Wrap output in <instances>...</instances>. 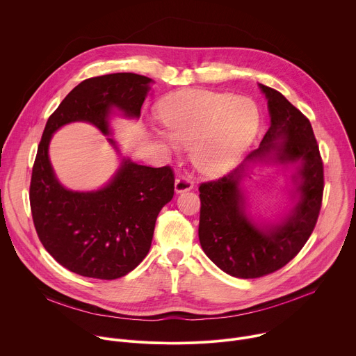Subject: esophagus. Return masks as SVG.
<instances>
[{
  "label": "esophagus",
  "instance_id": "esophagus-1",
  "mask_svg": "<svg viewBox=\"0 0 356 356\" xmlns=\"http://www.w3.org/2000/svg\"><path fill=\"white\" fill-rule=\"evenodd\" d=\"M191 188H193V181L188 180L187 177H179V179H176V181H175V191H176L177 194L184 193V191H188V190H191Z\"/></svg>",
  "mask_w": 356,
  "mask_h": 356
}]
</instances>
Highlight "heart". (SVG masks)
<instances>
[{"mask_svg":"<svg viewBox=\"0 0 356 356\" xmlns=\"http://www.w3.org/2000/svg\"><path fill=\"white\" fill-rule=\"evenodd\" d=\"M158 117L166 129L147 134L165 150L190 147L193 165L206 175H221L235 166L255 142L262 114L249 97L207 90H181L163 98Z\"/></svg>","mask_w":356,"mask_h":356,"instance_id":"heart-1","label":"heart"}]
</instances>
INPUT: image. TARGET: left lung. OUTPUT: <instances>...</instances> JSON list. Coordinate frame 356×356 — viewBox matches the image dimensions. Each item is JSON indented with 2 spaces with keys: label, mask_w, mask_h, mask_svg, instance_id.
<instances>
[{
  "label": "left lung",
  "mask_w": 356,
  "mask_h": 356,
  "mask_svg": "<svg viewBox=\"0 0 356 356\" xmlns=\"http://www.w3.org/2000/svg\"><path fill=\"white\" fill-rule=\"evenodd\" d=\"M270 127L258 149L231 173L200 186L198 238L222 272L253 279L289 264L310 238L321 209L324 170L310 121L279 91L258 84ZM291 172L292 207L277 222L253 216L244 180L257 165Z\"/></svg>",
  "instance_id": "left-lung-1"
}]
</instances>
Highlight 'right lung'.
<instances>
[{"label": "right lung", "instance_id": "right-lung-1", "mask_svg": "<svg viewBox=\"0 0 356 356\" xmlns=\"http://www.w3.org/2000/svg\"><path fill=\"white\" fill-rule=\"evenodd\" d=\"M154 83L135 73L87 79L66 95L46 122L32 170L31 210L44 249L73 273L101 280L128 275L147 255L156 218L173 198L170 168L132 162L111 136L113 117L138 120ZM72 122L94 124L120 156L116 173L97 191L65 188L49 162L53 134Z\"/></svg>", "mask_w": 356, "mask_h": 356}]
</instances>
